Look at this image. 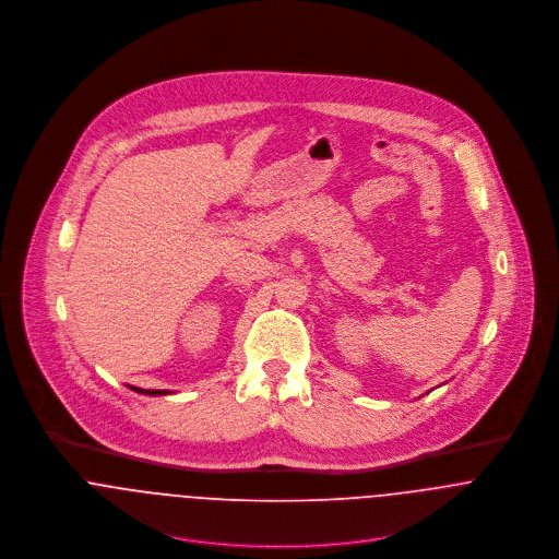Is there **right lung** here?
<instances>
[{
	"mask_svg": "<svg viewBox=\"0 0 559 559\" xmlns=\"http://www.w3.org/2000/svg\"><path fill=\"white\" fill-rule=\"evenodd\" d=\"M129 388L138 394H144V396H167V394H171L169 390H142V388H133V385H129Z\"/></svg>",
	"mask_w": 559,
	"mask_h": 559,
	"instance_id": "1",
	"label": "right lung"
}]
</instances>
